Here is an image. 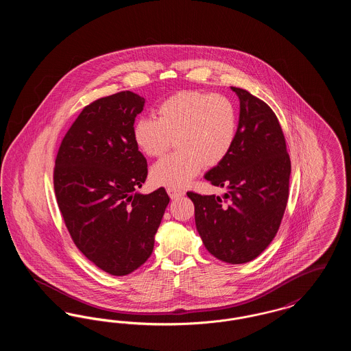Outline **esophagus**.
<instances>
[{"label":"esophagus","mask_w":351,"mask_h":351,"mask_svg":"<svg viewBox=\"0 0 351 351\" xmlns=\"http://www.w3.org/2000/svg\"><path fill=\"white\" fill-rule=\"evenodd\" d=\"M167 193L171 199H178V197L183 196L184 191L179 189V188H175V186H168Z\"/></svg>","instance_id":"34e87169"}]
</instances>
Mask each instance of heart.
I'll return each mask as SVG.
<instances>
[{"instance_id": "1", "label": "heart", "mask_w": 351, "mask_h": 351, "mask_svg": "<svg viewBox=\"0 0 351 351\" xmlns=\"http://www.w3.org/2000/svg\"><path fill=\"white\" fill-rule=\"evenodd\" d=\"M156 116L139 117L133 125L136 147L150 158L162 155L175 138L178 151L151 167V182L156 185H185L204 165L217 166L233 149L238 118L233 102L225 96L178 92L158 105Z\"/></svg>"}]
</instances>
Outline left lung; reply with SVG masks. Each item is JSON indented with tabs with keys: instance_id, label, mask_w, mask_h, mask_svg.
Instances as JSON below:
<instances>
[{
	"instance_id": "8db88e82",
	"label": "left lung",
	"mask_w": 351,
	"mask_h": 351,
	"mask_svg": "<svg viewBox=\"0 0 351 351\" xmlns=\"http://www.w3.org/2000/svg\"><path fill=\"white\" fill-rule=\"evenodd\" d=\"M239 99L237 138L230 154L205 173L226 188L222 196L188 192L196 229L206 250L230 265L247 263L278 233L288 201L291 160L280 123L265 101L230 86Z\"/></svg>"
}]
</instances>
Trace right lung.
<instances>
[{
    "mask_svg": "<svg viewBox=\"0 0 351 351\" xmlns=\"http://www.w3.org/2000/svg\"><path fill=\"white\" fill-rule=\"evenodd\" d=\"M145 99L130 90L85 106L58 151L53 188L77 249L102 271L123 276L154 250L169 197L165 188L139 193L147 162L134 142Z\"/></svg>",
    "mask_w": 351,
    "mask_h": 351,
    "instance_id": "1",
    "label": "right lung"
}]
</instances>
